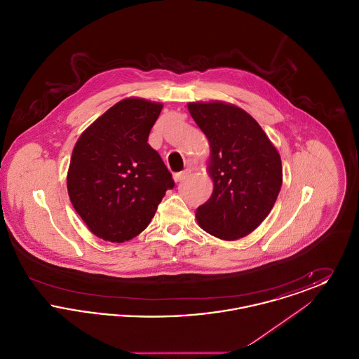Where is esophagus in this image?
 I'll list each match as a JSON object with an SVG mask.
<instances>
[{
    "mask_svg": "<svg viewBox=\"0 0 359 359\" xmlns=\"http://www.w3.org/2000/svg\"><path fill=\"white\" fill-rule=\"evenodd\" d=\"M188 175H189V171H188V170H186V171L177 172V173H173V180H175V182H180V180L186 179Z\"/></svg>",
    "mask_w": 359,
    "mask_h": 359,
    "instance_id": "1",
    "label": "esophagus"
}]
</instances>
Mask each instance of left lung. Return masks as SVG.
Returning <instances> with one entry per match:
<instances>
[{
    "label": "left lung",
    "instance_id": "left-lung-1",
    "mask_svg": "<svg viewBox=\"0 0 359 359\" xmlns=\"http://www.w3.org/2000/svg\"><path fill=\"white\" fill-rule=\"evenodd\" d=\"M191 117L210 144L207 171L214 189L195 217L208 234L236 241L264 222L283 184L281 157L249 113L236 104L189 102Z\"/></svg>",
    "mask_w": 359,
    "mask_h": 359
}]
</instances>
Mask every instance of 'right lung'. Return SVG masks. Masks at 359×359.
<instances>
[{
	"instance_id": "add662e5",
	"label": "right lung",
	"mask_w": 359,
	"mask_h": 359,
	"mask_svg": "<svg viewBox=\"0 0 359 359\" xmlns=\"http://www.w3.org/2000/svg\"><path fill=\"white\" fill-rule=\"evenodd\" d=\"M163 103L125 98L78 138L67 172L69 201L88 230L125 242L152 221L172 175L148 137Z\"/></svg>"
}]
</instances>
